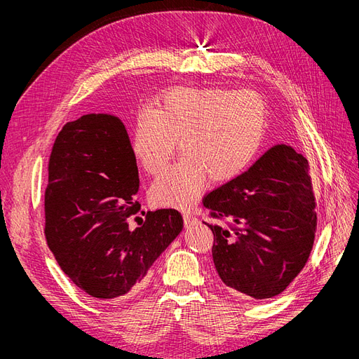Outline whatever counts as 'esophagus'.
<instances>
[{"mask_svg": "<svg viewBox=\"0 0 359 359\" xmlns=\"http://www.w3.org/2000/svg\"><path fill=\"white\" fill-rule=\"evenodd\" d=\"M183 218H184V224L186 225H192V224L196 222V218L191 212H187V211L183 212Z\"/></svg>", "mask_w": 359, "mask_h": 359, "instance_id": "obj_1", "label": "esophagus"}]
</instances>
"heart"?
Instances as JSON below:
<instances>
[{"instance_id":"1","label":"heart","mask_w":359,"mask_h":359,"mask_svg":"<svg viewBox=\"0 0 359 359\" xmlns=\"http://www.w3.org/2000/svg\"><path fill=\"white\" fill-rule=\"evenodd\" d=\"M266 106L250 90L176 88L158 109L142 107L134 132V153L147 173L157 175L172 160L177 142L183 158L151 187L163 206L187 208L205 186L227 183L246 168L262 144Z\"/></svg>"}]
</instances>
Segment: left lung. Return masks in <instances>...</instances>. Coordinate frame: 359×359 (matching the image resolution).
Masks as SVG:
<instances>
[{
	"mask_svg": "<svg viewBox=\"0 0 359 359\" xmlns=\"http://www.w3.org/2000/svg\"><path fill=\"white\" fill-rule=\"evenodd\" d=\"M310 165L290 145L268 149L249 170L202 199L218 276L234 295L284 291L303 271L317 229Z\"/></svg>",
	"mask_w": 359,
	"mask_h": 359,
	"instance_id": "left-lung-1",
	"label": "left lung"
}]
</instances>
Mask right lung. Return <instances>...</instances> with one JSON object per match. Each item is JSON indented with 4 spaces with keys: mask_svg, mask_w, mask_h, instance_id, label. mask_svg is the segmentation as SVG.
Instances as JSON below:
<instances>
[{
    "mask_svg": "<svg viewBox=\"0 0 359 359\" xmlns=\"http://www.w3.org/2000/svg\"><path fill=\"white\" fill-rule=\"evenodd\" d=\"M138 189L137 158L119 118L90 113L62 128L48 164L45 236L61 269L91 297L137 291L183 229L180 212L163 208L129 230V218L141 212Z\"/></svg>",
    "mask_w": 359,
    "mask_h": 359,
    "instance_id": "1",
    "label": "right lung"
}]
</instances>
